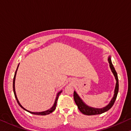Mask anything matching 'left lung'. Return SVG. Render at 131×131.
I'll return each mask as SVG.
<instances>
[{
  "label": "left lung",
  "mask_w": 131,
  "mask_h": 131,
  "mask_svg": "<svg viewBox=\"0 0 131 131\" xmlns=\"http://www.w3.org/2000/svg\"><path fill=\"white\" fill-rule=\"evenodd\" d=\"M108 62H109L111 70V71L112 73H113L115 78L116 80V85L115 87L114 94L113 97H112L111 100V101L110 102V103L108 104L107 105L101 108L91 107V106H90L88 105H86L85 102L82 101L81 98H80V96L78 95V94L76 92V91H74V101H75L76 105L78 106V110H79L80 111V112H82V114L86 115H94L101 114L102 113H104V112H105L110 109H111V108L113 106L114 102L115 101L116 96H117L118 95V90H119V82H118V75L115 70V68L114 67L113 64L112 63L111 58L110 56L108 57Z\"/></svg>",
  "instance_id": "left-lung-1"
}]
</instances>
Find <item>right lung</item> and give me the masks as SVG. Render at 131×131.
Masks as SVG:
<instances>
[{"instance_id": "obj_1", "label": "right lung", "mask_w": 131, "mask_h": 131, "mask_svg": "<svg viewBox=\"0 0 131 131\" xmlns=\"http://www.w3.org/2000/svg\"><path fill=\"white\" fill-rule=\"evenodd\" d=\"M19 64L18 65L17 67V69H16V71L15 72V76H14V78H13V92H14V94H15V98L17 100V103L19 104V105H20L21 108H23L24 110L26 111L30 112V113H31L32 114H35V115H49L50 113H51L52 112H53L54 110H55L56 108V105H57V100H58V98H59V96L60 95V94H61V92H62V91H59L58 93L57 94V95H56V100H55V101H54V103L53 104V105L52 106V107L50 108V109L48 110L47 111H43V112H31L30 111H28L26 109H25V108L23 107L22 105H21L20 104V102L19 101V100L17 99V95H16V91H15V79H16V73H17V69H18V67H19Z\"/></svg>"}]
</instances>
